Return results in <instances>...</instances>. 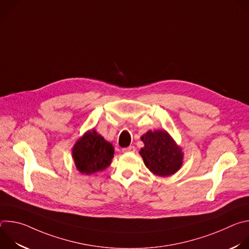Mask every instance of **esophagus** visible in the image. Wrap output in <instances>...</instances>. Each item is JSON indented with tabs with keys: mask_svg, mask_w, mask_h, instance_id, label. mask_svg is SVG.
<instances>
[{
	"mask_svg": "<svg viewBox=\"0 0 249 249\" xmlns=\"http://www.w3.org/2000/svg\"><path fill=\"white\" fill-rule=\"evenodd\" d=\"M135 151H136V149H135L134 146H130V147H128V148L122 149V152H123V153H134Z\"/></svg>",
	"mask_w": 249,
	"mask_h": 249,
	"instance_id": "esophagus-1",
	"label": "esophagus"
}]
</instances>
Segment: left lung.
I'll return each mask as SVG.
<instances>
[{"label": "left lung", "mask_w": 249, "mask_h": 249, "mask_svg": "<svg viewBox=\"0 0 249 249\" xmlns=\"http://www.w3.org/2000/svg\"><path fill=\"white\" fill-rule=\"evenodd\" d=\"M145 147L140 151L146 166L154 174L169 176L182 165L183 153L164 130L149 131L141 137Z\"/></svg>", "instance_id": "1"}]
</instances>
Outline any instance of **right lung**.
<instances>
[{"instance_id": "1", "label": "right lung", "mask_w": 249, "mask_h": 249, "mask_svg": "<svg viewBox=\"0 0 249 249\" xmlns=\"http://www.w3.org/2000/svg\"><path fill=\"white\" fill-rule=\"evenodd\" d=\"M72 153L77 169L89 175L110 165L114 148L95 130H91L77 141Z\"/></svg>"}]
</instances>
